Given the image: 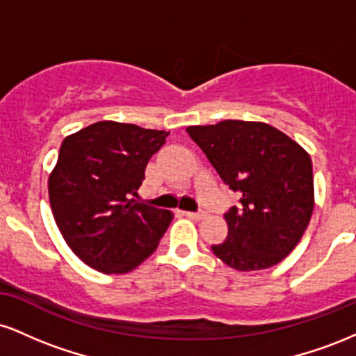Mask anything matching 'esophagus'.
<instances>
[{"label":"esophagus","mask_w":356,"mask_h":356,"mask_svg":"<svg viewBox=\"0 0 356 356\" xmlns=\"http://www.w3.org/2000/svg\"><path fill=\"white\" fill-rule=\"evenodd\" d=\"M184 214H186L189 219H194V220H201L206 218V214H204V212H184Z\"/></svg>","instance_id":"1"}]
</instances>
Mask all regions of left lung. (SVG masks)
<instances>
[{
	"label": "left lung",
	"mask_w": 356,
	"mask_h": 356,
	"mask_svg": "<svg viewBox=\"0 0 356 356\" xmlns=\"http://www.w3.org/2000/svg\"><path fill=\"white\" fill-rule=\"evenodd\" d=\"M239 206L224 214L227 238L212 246L238 271L266 269L300 243L314 207L313 165L298 142L263 122L222 120L187 127Z\"/></svg>",
	"instance_id": "obj_1"
}]
</instances>
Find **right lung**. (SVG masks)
Wrapping results in <instances>:
<instances>
[{
	"label": "right lung",
	"instance_id": "right-lung-1",
	"mask_svg": "<svg viewBox=\"0 0 356 356\" xmlns=\"http://www.w3.org/2000/svg\"><path fill=\"white\" fill-rule=\"evenodd\" d=\"M165 130L104 120L61 142L48 179L56 226L76 256L105 275H124L157 249L174 214L130 199Z\"/></svg>",
	"mask_w": 356,
	"mask_h": 356
}]
</instances>
